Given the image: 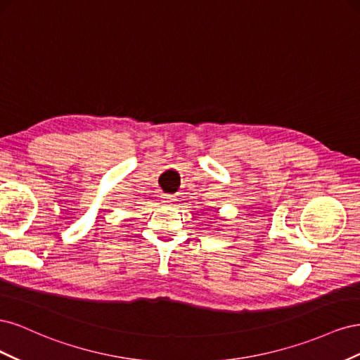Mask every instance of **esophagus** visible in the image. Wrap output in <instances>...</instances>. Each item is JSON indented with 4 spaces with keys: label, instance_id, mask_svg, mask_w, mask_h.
<instances>
[{
    "label": "esophagus",
    "instance_id": "34e87169",
    "mask_svg": "<svg viewBox=\"0 0 360 360\" xmlns=\"http://www.w3.org/2000/svg\"><path fill=\"white\" fill-rule=\"evenodd\" d=\"M171 201H174V198L172 197H167V202H171Z\"/></svg>",
    "mask_w": 360,
    "mask_h": 360
}]
</instances>
